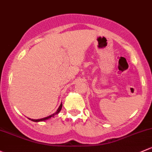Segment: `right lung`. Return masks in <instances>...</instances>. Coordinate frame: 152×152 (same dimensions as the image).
Here are the masks:
<instances>
[{"label": "right lung", "mask_w": 152, "mask_h": 152, "mask_svg": "<svg viewBox=\"0 0 152 152\" xmlns=\"http://www.w3.org/2000/svg\"><path fill=\"white\" fill-rule=\"evenodd\" d=\"M62 106H63V104H62V103H61V104H60V106H59V108H57V111H56L55 113H54L53 114H52V115H50V116H47V117H45V118H42V119H29V118H28V119H30V120H31V121H33V122H43V121H45V120H47V119H50L51 117H53V116H55L56 114H58L59 113H60V110L62 109Z\"/></svg>", "instance_id": "obj_1"}]
</instances>
